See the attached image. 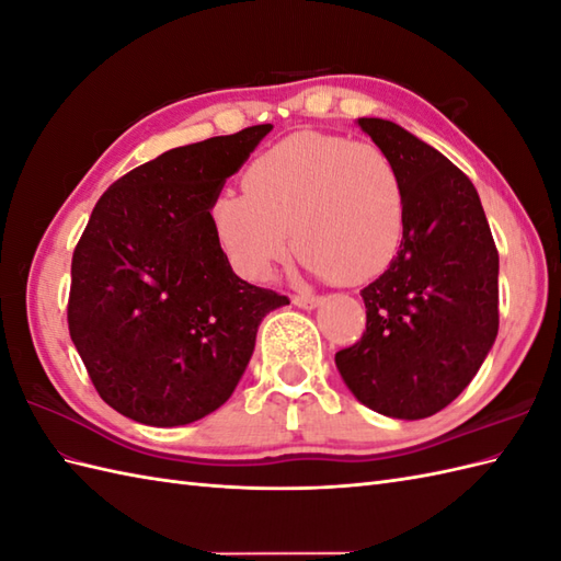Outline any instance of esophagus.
<instances>
[{
  "mask_svg": "<svg viewBox=\"0 0 561 561\" xmlns=\"http://www.w3.org/2000/svg\"><path fill=\"white\" fill-rule=\"evenodd\" d=\"M294 306H298V308H306V310H310V308H318L320 304H322V298L320 296H312V294H296L294 298Z\"/></svg>",
  "mask_w": 561,
  "mask_h": 561,
  "instance_id": "1",
  "label": "esophagus"
}]
</instances>
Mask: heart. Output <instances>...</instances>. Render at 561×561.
<instances>
[{
	"label": "heart",
	"mask_w": 561,
	"mask_h": 561,
	"mask_svg": "<svg viewBox=\"0 0 561 561\" xmlns=\"http://www.w3.org/2000/svg\"><path fill=\"white\" fill-rule=\"evenodd\" d=\"M241 191H221L210 219L241 277L263 282L291 251L310 272L363 282L392 263L407 229V191L392 154L370 140L304 131L255 158Z\"/></svg>",
	"instance_id": "1"
}]
</instances>
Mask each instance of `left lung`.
<instances>
[{"mask_svg":"<svg viewBox=\"0 0 561 561\" xmlns=\"http://www.w3.org/2000/svg\"><path fill=\"white\" fill-rule=\"evenodd\" d=\"M407 191L397 257L360 291L366 332L336 351L346 387L389 419L419 421L457 399L500 330V255L478 191L457 164L394 122L358 119Z\"/></svg>","mask_w":561,"mask_h":561,"instance_id":"obj_1","label":"left lung"}]
</instances>
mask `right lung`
<instances>
[{
    "instance_id": "obj_1",
    "label": "right lung",
    "mask_w": 561,
    "mask_h": 561,
    "mask_svg": "<svg viewBox=\"0 0 561 561\" xmlns=\"http://www.w3.org/2000/svg\"><path fill=\"white\" fill-rule=\"evenodd\" d=\"M270 124L162 152L102 193L71 260L69 334L102 401L146 425L205 419L237 389L257 324L289 304L233 275L210 205Z\"/></svg>"
}]
</instances>
